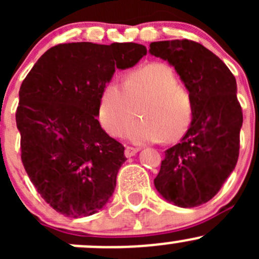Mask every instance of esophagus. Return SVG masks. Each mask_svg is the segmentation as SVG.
Instances as JSON below:
<instances>
[{"mask_svg":"<svg viewBox=\"0 0 259 259\" xmlns=\"http://www.w3.org/2000/svg\"><path fill=\"white\" fill-rule=\"evenodd\" d=\"M138 151H139V149L138 148L126 146V148H125V156H126V158H132V156H134Z\"/></svg>","mask_w":259,"mask_h":259,"instance_id":"1","label":"esophagus"}]
</instances>
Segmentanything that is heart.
Returning a JSON list of instances; mask_svg holds the SVG:
<instances>
[{
  "label": "heart",
  "mask_w": 259,
  "mask_h": 259,
  "mask_svg": "<svg viewBox=\"0 0 259 259\" xmlns=\"http://www.w3.org/2000/svg\"><path fill=\"white\" fill-rule=\"evenodd\" d=\"M138 106L142 119L126 130L134 144L177 142L189 129L194 114L189 91L179 85L171 67L159 62L129 71L124 83L109 81L101 91L99 120L109 134L120 137Z\"/></svg>",
  "instance_id": "heart-1"
}]
</instances>
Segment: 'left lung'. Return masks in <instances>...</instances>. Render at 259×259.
Returning a JSON list of instances; mask_svg holds the SVG:
<instances>
[{
  "instance_id": "1",
  "label": "left lung",
  "mask_w": 259,
  "mask_h": 259,
  "mask_svg": "<svg viewBox=\"0 0 259 259\" xmlns=\"http://www.w3.org/2000/svg\"><path fill=\"white\" fill-rule=\"evenodd\" d=\"M149 52L174 66L194 105L189 129L165 150L154 185L174 205L198 207L219 192L238 160L243 114L236 77L195 41L151 42Z\"/></svg>"
}]
</instances>
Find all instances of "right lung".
I'll list each match as a JSON object with an SVG mask.
<instances>
[{
	"label": "right lung",
	"mask_w": 259,
	"mask_h": 259,
	"mask_svg": "<svg viewBox=\"0 0 259 259\" xmlns=\"http://www.w3.org/2000/svg\"><path fill=\"white\" fill-rule=\"evenodd\" d=\"M139 44H60L37 60L20 88L16 111L21 159L32 184L55 210L71 218L108 203L126 158L96 119L115 70L139 62Z\"/></svg>",
	"instance_id": "1"
}]
</instances>
